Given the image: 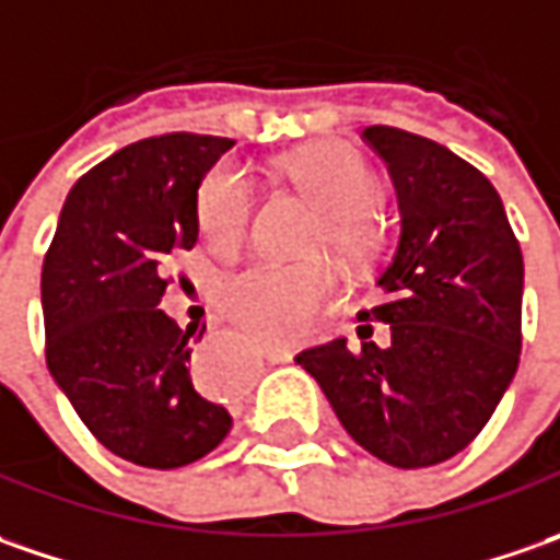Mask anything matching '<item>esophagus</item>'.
<instances>
[{
  "mask_svg": "<svg viewBox=\"0 0 560 560\" xmlns=\"http://www.w3.org/2000/svg\"><path fill=\"white\" fill-rule=\"evenodd\" d=\"M262 357L269 362H291L294 350L291 347H281V343H262Z\"/></svg>",
  "mask_w": 560,
  "mask_h": 560,
  "instance_id": "1",
  "label": "esophagus"
}]
</instances>
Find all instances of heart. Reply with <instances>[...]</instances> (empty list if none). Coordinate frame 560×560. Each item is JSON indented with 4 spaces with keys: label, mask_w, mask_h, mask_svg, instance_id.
Here are the masks:
<instances>
[{
    "label": "heart",
    "mask_w": 560,
    "mask_h": 560,
    "mask_svg": "<svg viewBox=\"0 0 560 560\" xmlns=\"http://www.w3.org/2000/svg\"><path fill=\"white\" fill-rule=\"evenodd\" d=\"M291 183L322 210L318 242L340 254H359L372 225L381 188L362 158L343 145L300 148L284 161ZM254 207V183L238 166H217L198 191V222L220 244H235L247 229ZM335 294V269L325 260L257 262L225 279L220 303L225 316L269 340H294L306 331L318 306Z\"/></svg>",
    "instance_id": "obj_1"
}]
</instances>
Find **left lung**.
Here are the masks:
<instances>
[{
    "label": "left lung",
    "instance_id": "8db88e82",
    "mask_svg": "<svg viewBox=\"0 0 560 560\" xmlns=\"http://www.w3.org/2000/svg\"><path fill=\"white\" fill-rule=\"evenodd\" d=\"M381 154L399 203V238L377 276L390 325L377 347L347 338L298 362L316 377L343 431L394 468L462 453L495 412L521 359L524 257L492 183L450 148L394 126L359 132Z\"/></svg>",
    "mask_w": 560,
    "mask_h": 560
}]
</instances>
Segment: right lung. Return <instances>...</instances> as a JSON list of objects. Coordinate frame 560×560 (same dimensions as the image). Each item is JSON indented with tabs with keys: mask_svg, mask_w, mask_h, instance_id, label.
Instances as JSON below:
<instances>
[{
	"mask_svg": "<svg viewBox=\"0 0 560 560\" xmlns=\"http://www.w3.org/2000/svg\"><path fill=\"white\" fill-rule=\"evenodd\" d=\"M232 139L173 132L120 148L70 188L43 262L46 362L92 436L132 465L213 453L232 415L191 377V338L161 310L198 242V188Z\"/></svg>",
	"mask_w": 560,
	"mask_h": 560,
	"instance_id": "right-lung-1",
	"label": "right lung"
}]
</instances>
